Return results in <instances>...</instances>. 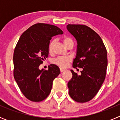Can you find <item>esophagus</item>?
I'll use <instances>...</instances> for the list:
<instances>
[{"label": "esophagus", "instance_id": "esophagus-1", "mask_svg": "<svg viewBox=\"0 0 120 120\" xmlns=\"http://www.w3.org/2000/svg\"><path fill=\"white\" fill-rule=\"evenodd\" d=\"M65 70L64 69V68H60V71H61V73H62V72H63V71H64Z\"/></svg>", "mask_w": 120, "mask_h": 120}]
</instances>
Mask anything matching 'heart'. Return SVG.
Here are the masks:
<instances>
[{"label": "heart", "mask_w": 120, "mask_h": 120, "mask_svg": "<svg viewBox=\"0 0 120 120\" xmlns=\"http://www.w3.org/2000/svg\"><path fill=\"white\" fill-rule=\"evenodd\" d=\"M63 42L67 47H68L70 44H73L74 41L70 37H65L63 38ZM56 43V40H52L50 41L48 45V50L50 53H52L53 50L54 45ZM71 61L70 56H59L55 58L52 60V63L61 68H65L68 65V63Z\"/></svg>", "instance_id": "1"}]
</instances>
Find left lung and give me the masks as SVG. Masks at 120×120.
Segmentation results:
<instances>
[{
    "label": "left lung",
    "mask_w": 120,
    "mask_h": 120,
    "mask_svg": "<svg viewBox=\"0 0 120 120\" xmlns=\"http://www.w3.org/2000/svg\"><path fill=\"white\" fill-rule=\"evenodd\" d=\"M67 28L77 42L73 67L82 68L79 75L71 70L73 76L68 83V93L77 102H87L97 94L105 79L106 49L100 37L88 26L69 24Z\"/></svg>",
    "instance_id": "8db88e82"
}]
</instances>
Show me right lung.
Instances as JSON below:
<instances>
[{"label":"right lung","instance_id":"right-lung-1","mask_svg":"<svg viewBox=\"0 0 120 120\" xmlns=\"http://www.w3.org/2000/svg\"><path fill=\"white\" fill-rule=\"evenodd\" d=\"M54 25L37 23L22 34L14 52V77L26 98L32 101L44 100L49 95L53 81L59 75L57 65L50 64L47 70L39 66L48 57L52 37L62 34Z\"/></svg>","mask_w":120,"mask_h":120}]
</instances>
